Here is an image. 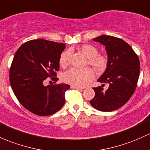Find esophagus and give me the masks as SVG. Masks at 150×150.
I'll return each instance as SVG.
<instances>
[{"mask_svg": "<svg viewBox=\"0 0 150 150\" xmlns=\"http://www.w3.org/2000/svg\"><path fill=\"white\" fill-rule=\"evenodd\" d=\"M71 87L72 88H76V89H78V90H82L83 89V87H79V86H71Z\"/></svg>", "mask_w": 150, "mask_h": 150, "instance_id": "1", "label": "esophagus"}]
</instances>
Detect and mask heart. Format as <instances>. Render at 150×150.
Wrapping results in <instances>:
<instances>
[{"label": "heart", "instance_id": "obj_1", "mask_svg": "<svg viewBox=\"0 0 150 150\" xmlns=\"http://www.w3.org/2000/svg\"><path fill=\"white\" fill-rule=\"evenodd\" d=\"M78 50L86 57L85 66H88L98 73H102L106 70L109 64V57L104 54H99V49L91 44H83L78 48ZM71 52L69 50L63 51L59 59V64L63 67L69 65ZM94 74L89 68L77 69L72 68L67 71L62 76V79L65 83L72 86H83L93 79Z\"/></svg>", "mask_w": 150, "mask_h": 150}]
</instances>
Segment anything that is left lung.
Here are the masks:
<instances>
[{"instance_id": "left-lung-1", "label": "left lung", "mask_w": 150, "mask_h": 150, "mask_svg": "<svg viewBox=\"0 0 150 150\" xmlns=\"http://www.w3.org/2000/svg\"><path fill=\"white\" fill-rule=\"evenodd\" d=\"M93 40L105 46L109 64L98 81L109 86L107 90L103 88L104 84L93 88L95 96L90 104L101 112H112L125 105L134 92L139 76V59L121 38L103 35Z\"/></svg>"}]
</instances>
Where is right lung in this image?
Listing matches in <instances>:
<instances>
[{
	"mask_svg": "<svg viewBox=\"0 0 150 150\" xmlns=\"http://www.w3.org/2000/svg\"><path fill=\"white\" fill-rule=\"evenodd\" d=\"M65 44L43 39L30 40L16 52L10 68L11 86L19 102L27 110L38 116H49L62 109L66 83L44 86L47 78L59 80V59Z\"/></svg>",
	"mask_w": 150,
	"mask_h": 150,
	"instance_id": "obj_1",
	"label": "right lung"
}]
</instances>
